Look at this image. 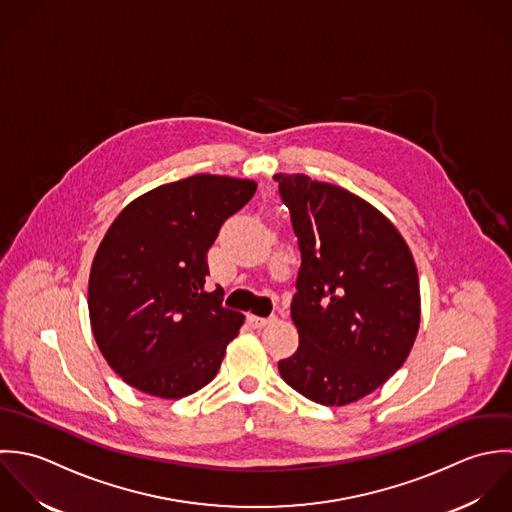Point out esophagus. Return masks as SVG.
Masks as SVG:
<instances>
[{
	"label": "esophagus",
	"instance_id": "1",
	"mask_svg": "<svg viewBox=\"0 0 512 512\" xmlns=\"http://www.w3.org/2000/svg\"><path fill=\"white\" fill-rule=\"evenodd\" d=\"M275 320H277L275 316H269V318H261V316H255V314L249 316V324H251L253 328H265V326L273 324Z\"/></svg>",
	"mask_w": 512,
	"mask_h": 512
}]
</instances>
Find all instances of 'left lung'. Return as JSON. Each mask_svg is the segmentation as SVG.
Here are the masks:
<instances>
[{"instance_id":"1","label":"left lung","mask_w":512,"mask_h":512,"mask_svg":"<svg viewBox=\"0 0 512 512\" xmlns=\"http://www.w3.org/2000/svg\"><path fill=\"white\" fill-rule=\"evenodd\" d=\"M299 239L291 316L299 348L281 378L322 406L378 390L408 358L419 328L417 269L400 231L344 188L277 174Z\"/></svg>"}]
</instances>
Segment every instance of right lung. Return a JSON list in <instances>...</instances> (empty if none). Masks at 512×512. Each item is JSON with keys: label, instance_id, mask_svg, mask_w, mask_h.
<instances>
[{"label": "right lung", "instance_id": "add662e5", "mask_svg": "<svg viewBox=\"0 0 512 512\" xmlns=\"http://www.w3.org/2000/svg\"><path fill=\"white\" fill-rule=\"evenodd\" d=\"M257 184L198 174L136 198L112 221L89 277L95 340L132 388L178 400L209 384L245 316L205 291L207 251Z\"/></svg>", "mask_w": 512, "mask_h": 512}]
</instances>
